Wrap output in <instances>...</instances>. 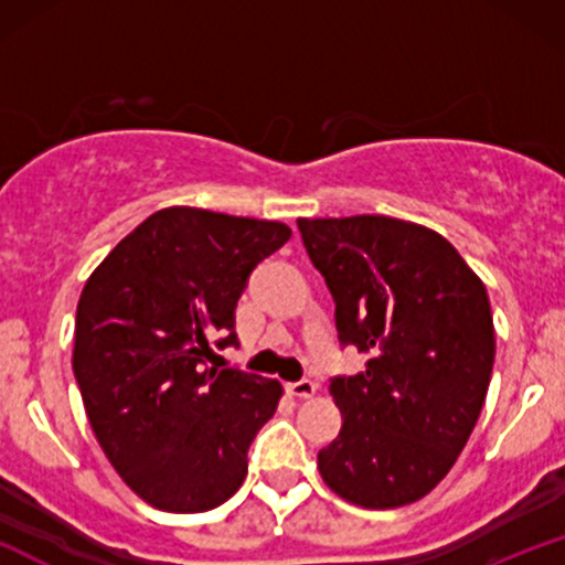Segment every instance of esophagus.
Listing matches in <instances>:
<instances>
[{"label":"esophagus","mask_w":565,"mask_h":565,"mask_svg":"<svg viewBox=\"0 0 565 565\" xmlns=\"http://www.w3.org/2000/svg\"><path fill=\"white\" fill-rule=\"evenodd\" d=\"M287 391L289 395H295V398H313L316 391H319V385H316L313 380H300V382H289Z\"/></svg>","instance_id":"1"}]
</instances>
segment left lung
<instances>
[{"instance_id":"1","label":"left lung","mask_w":565,"mask_h":565,"mask_svg":"<svg viewBox=\"0 0 565 565\" xmlns=\"http://www.w3.org/2000/svg\"><path fill=\"white\" fill-rule=\"evenodd\" d=\"M334 300L340 345L366 369L329 385L342 430L323 483L361 508L430 494L468 444L494 366L486 287L436 231L382 215L297 220Z\"/></svg>"}]
</instances>
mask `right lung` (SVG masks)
<instances>
[{
  "label": "right lung",
  "mask_w": 565,
  "mask_h": 565,
  "mask_svg": "<svg viewBox=\"0 0 565 565\" xmlns=\"http://www.w3.org/2000/svg\"><path fill=\"white\" fill-rule=\"evenodd\" d=\"M289 236L284 223L170 206L84 284L74 377L108 462L153 508L212 510L244 483L246 451L281 385L209 361L236 345L249 274Z\"/></svg>",
  "instance_id": "add662e5"
}]
</instances>
